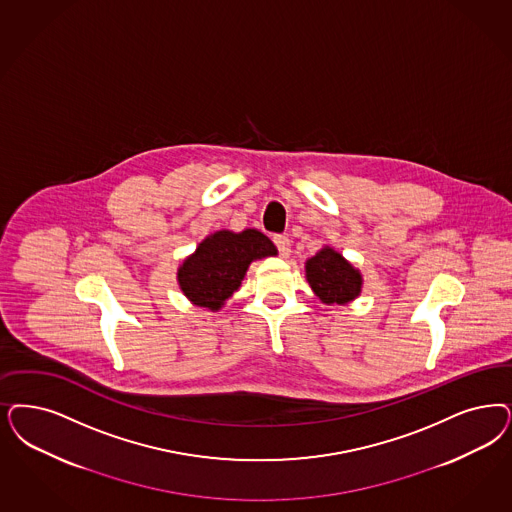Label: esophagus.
Returning a JSON list of instances; mask_svg holds the SVG:
<instances>
[{
    "label": "esophagus",
    "instance_id": "34e87169",
    "mask_svg": "<svg viewBox=\"0 0 512 512\" xmlns=\"http://www.w3.org/2000/svg\"><path fill=\"white\" fill-rule=\"evenodd\" d=\"M274 244L278 247V251H280L282 257H289V253H291V242H289L287 236H282V234L274 236Z\"/></svg>",
    "mask_w": 512,
    "mask_h": 512
}]
</instances>
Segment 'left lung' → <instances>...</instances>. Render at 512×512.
Returning a JSON list of instances; mask_svg holds the SVG:
<instances>
[{
  "mask_svg": "<svg viewBox=\"0 0 512 512\" xmlns=\"http://www.w3.org/2000/svg\"><path fill=\"white\" fill-rule=\"evenodd\" d=\"M306 282L327 306H346L361 295L363 274L335 247L323 246L304 263Z\"/></svg>",
  "mask_w": 512,
  "mask_h": 512,
  "instance_id": "8db88e82",
  "label": "left lung"
}]
</instances>
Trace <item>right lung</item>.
<instances>
[{
  "mask_svg": "<svg viewBox=\"0 0 512 512\" xmlns=\"http://www.w3.org/2000/svg\"><path fill=\"white\" fill-rule=\"evenodd\" d=\"M274 255L278 249L261 230H217L179 265L177 285L194 306L219 312L242 285L249 265Z\"/></svg>",
  "mask_w": 512,
  "mask_h": 512,
  "instance_id": "right-lung-1",
  "label": "right lung"
}]
</instances>
